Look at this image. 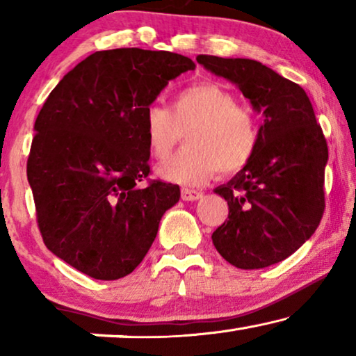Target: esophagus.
I'll use <instances>...</instances> for the list:
<instances>
[{
  "label": "esophagus",
  "mask_w": 356,
  "mask_h": 356,
  "mask_svg": "<svg viewBox=\"0 0 356 356\" xmlns=\"http://www.w3.org/2000/svg\"><path fill=\"white\" fill-rule=\"evenodd\" d=\"M201 197H202V193L196 191V189H188V188L181 189L183 201H197V199H201Z\"/></svg>",
  "instance_id": "34e87169"
}]
</instances>
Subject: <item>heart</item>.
Segmentation results:
<instances>
[{"label": "heart", "instance_id": "obj_1", "mask_svg": "<svg viewBox=\"0 0 356 356\" xmlns=\"http://www.w3.org/2000/svg\"><path fill=\"white\" fill-rule=\"evenodd\" d=\"M188 145L159 168L172 183L201 186L218 170L235 173L254 157L259 126L254 113L216 82H201L177 92L172 106L152 104L144 115L145 144L152 157L165 160L181 143Z\"/></svg>", "mask_w": 356, "mask_h": 356}]
</instances>
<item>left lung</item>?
Wrapping results in <instances>:
<instances>
[{
    "label": "left lung",
    "instance_id": "1",
    "mask_svg": "<svg viewBox=\"0 0 356 356\" xmlns=\"http://www.w3.org/2000/svg\"><path fill=\"white\" fill-rule=\"evenodd\" d=\"M213 74L238 86L262 111L251 162L216 189L228 218L212 233L216 250L238 269H262L298 250L323 218L327 143L306 92L259 61L199 55Z\"/></svg>",
    "mask_w": 356,
    "mask_h": 356
}]
</instances>
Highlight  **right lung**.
Returning a JSON list of instances; mask_svg holds the SVG:
<instances>
[{"label":"right lung","instance_id":"1","mask_svg":"<svg viewBox=\"0 0 356 356\" xmlns=\"http://www.w3.org/2000/svg\"><path fill=\"white\" fill-rule=\"evenodd\" d=\"M194 67L172 51H95L43 104L27 159L38 230L82 274H131L178 202V184L149 179L144 115L168 81Z\"/></svg>","mask_w":356,"mask_h":356}]
</instances>
